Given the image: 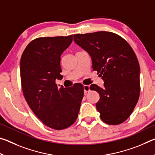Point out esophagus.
Wrapping results in <instances>:
<instances>
[{
	"mask_svg": "<svg viewBox=\"0 0 155 155\" xmlns=\"http://www.w3.org/2000/svg\"><path fill=\"white\" fill-rule=\"evenodd\" d=\"M83 88H84V93L85 94H87L88 91H90V86L89 85H85L83 86Z\"/></svg>",
	"mask_w": 155,
	"mask_h": 155,
	"instance_id": "34e87169",
	"label": "esophagus"
}]
</instances>
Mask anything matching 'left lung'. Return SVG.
<instances>
[{"instance_id":"left-lung-1","label":"left lung","mask_w":155,"mask_h":155,"mask_svg":"<svg viewBox=\"0 0 155 155\" xmlns=\"http://www.w3.org/2000/svg\"><path fill=\"white\" fill-rule=\"evenodd\" d=\"M74 42L91 56L93 70L104 81L91 90L100 94L96 107L101 120L111 125L124 122L134 109L140 93V68L136 54L124 39L108 31L75 34Z\"/></svg>"}]
</instances>
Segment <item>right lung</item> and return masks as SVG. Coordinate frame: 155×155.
<instances>
[{
	"mask_svg": "<svg viewBox=\"0 0 155 155\" xmlns=\"http://www.w3.org/2000/svg\"><path fill=\"white\" fill-rule=\"evenodd\" d=\"M72 41V35L36 38L21 57V85L25 100L36 116L55 130L74 124L84 94L82 84L59 88L55 83L62 77L60 57Z\"/></svg>",
	"mask_w": 155,
	"mask_h": 155,
	"instance_id": "right-lung-1",
	"label": "right lung"
}]
</instances>
